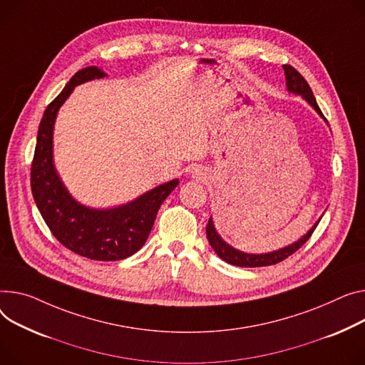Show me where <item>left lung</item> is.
<instances>
[{
  "instance_id": "8db88e82",
  "label": "left lung",
  "mask_w": 365,
  "mask_h": 365,
  "mask_svg": "<svg viewBox=\"0 0 365 365\" xmlns=\"http://www.w3.org/2000/svg\"><path fill=\"white\" fill-rule=\"evenodd\" d=\"M283 70H284V75H286L287 91L292 92V93H297V95H301L302 98L326 120V117L323 115L317 101H315V96L312 95V91H311L308 82L302 78L301 73L297 68H294L292 66H287V64L283 66ZM320 220H322V218H320ZM320 220L307 232V235H304L299 240H297L295 244L284 247L279 251L269 252V254H247V252L235 250L233 247L226 244V242L220 237V235L217 233V230L214 227V223L211 220V217H210L208 225H207V237H208L211 248L223 261H226L232 265H237V267H264V265L277 264V262L286 259L289 255H292L294 252H297L305 244V242L311 237L312 232L315 230V227H317Z\"/></svg>"
}]
</instances>
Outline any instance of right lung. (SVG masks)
I'll return each mask as SVG.
<instances>
[{
	"label": "right lung",
	"mask_w": 365,
	"mask_h": 365,
	"mask_svg": "<svg viewBox=\"0 0 365 365\" xmlns=\"http://www.w3.org/2000/svg\"><path fill=\"white\" fill-rule=\"evenodd\" d=\"M104 76H107L106 73L96 66L79 70L46 107L38 129L31 187L42 218L61 245L89 259L118 261L143 247L161 204L179 185V180L163 183L129 204L108 210L85 207L70 195L53 161L56 117L75 86Z\"/></svg>",
	"instance_id": "obj_1"
}]
</instances>
